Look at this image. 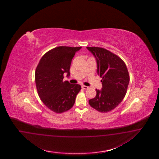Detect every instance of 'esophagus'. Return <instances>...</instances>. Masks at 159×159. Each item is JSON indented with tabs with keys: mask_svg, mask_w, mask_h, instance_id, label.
Returning a JSON list of instances; mask_svg holds the SVG:
<instances>
[{
	"mask_svg": "<svg viewBox=\"0 0 159 159\" xmlns=\"http://www.w3.org/2000/svg\"><path fill=\"white\" fill-rule=\"evenodd\" d=\"M82 89H84V90H87V89H88L89 87L86 86H84V85H83L82 86Z\"/></svg>",
	"mask_w": 159,
	"mask_h": 159,
	"instance_id": "1",
	"label": "esophagus"
}]
</instances>
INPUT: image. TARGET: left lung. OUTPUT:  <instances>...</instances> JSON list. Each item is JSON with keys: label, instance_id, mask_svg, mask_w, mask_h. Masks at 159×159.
<instances>
[{"label": "left lung", "instance_id": "8db88e82", "mask_svg": "<svg viewBox=\"0 0 159 159\" xmlns=\"http://www.w3.org/2000/svg\"><path fill=\"white\" fill-rule=\"evenodd\" d=\"M96 59L97 74L102 77V89L89 100L90 106L100 112L114 110L124 99L129 83L125 62L116 55L100 47H87Z\"/></svg>", "mask_w": 159, "mask_h": 159}]
</instances>
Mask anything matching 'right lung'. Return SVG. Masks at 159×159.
Returning <instances> with one entry per match:
<instances>
[{
	"label": "right lung",
	"instance_id": "add662e5",
	"mask_svg": "<svg viewBox=\"0 0 159 159\" xmlns=\"http://www.w3.org/2000/svg\"><path fill=\"white\" fill-rule=\"evenodd\" d=\"M80 47L61 46L53 48L41 58L35 72L39 97L49 110L62 113L72 107L80 85L63 81V74L70 76V67Z\"/></svg>",
	"mask_w": 159,
	"mask_h": 159
}]
</instances>
